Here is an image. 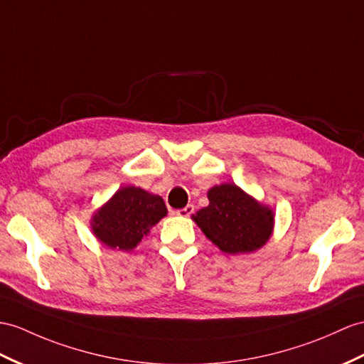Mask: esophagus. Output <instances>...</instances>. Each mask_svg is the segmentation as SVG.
Returning a JSON list of instances; mask_svg holds the SVG:
<instances>
[{"label": "esophagus", "instance_id": "obj_1", "mask_svg": "<svg viewBox=\"0 0 364 364\" xmlns=\"http://www.w3.org/2000/svg\"><path fill=\"white\" fill-rule=\"evenodd\" d=\"M193 211H194V207L191 205V203H188L187 207H183L181 210H176L174 213H176L177 216H181V218H188L190 215H193Z\"/></svg>", "mask_w": 364, "mask_h": 364}]
</instances>
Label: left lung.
I'll use <instances>...</instances> for the list:
<instances>
[{
  "label": "left lung",
  "instance_id": "left-lung-1",
  "mask_svg": "<svg viewBox=\"0 0 364 364\" xmlns=\"http://www.w3.org/2000/svg\"><path fill=\"white\" fill-rule=\"evenodd\" d=\"M207 196L208 207L191 218L219 250L228 255L250 253L269 241L274 224L270 207L235 183L216 185Z\"/></svg>",
  "mask_w": 364,
  "mask_h": 364
}]
</instances>
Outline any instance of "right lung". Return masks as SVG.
Listing matches in <instances>:
<instances>
[{
  "instance_id": "obj_1",
  "label": "right lung",
  "mask_w": 364,
  "mask_h": 364,
  "mask_svg": "<svg viewBox=\"0 0 364 364\" xmlns=\"http://www.w3.org/2000/svg\"><path fill=\"white\" fill-rule=\"evenodd\" d=\"M161 196L139 187H122L97 210L91 220L95 237L109 249L132 250L149 228L166 216Z\"/></svg>"
}]
</instances>
